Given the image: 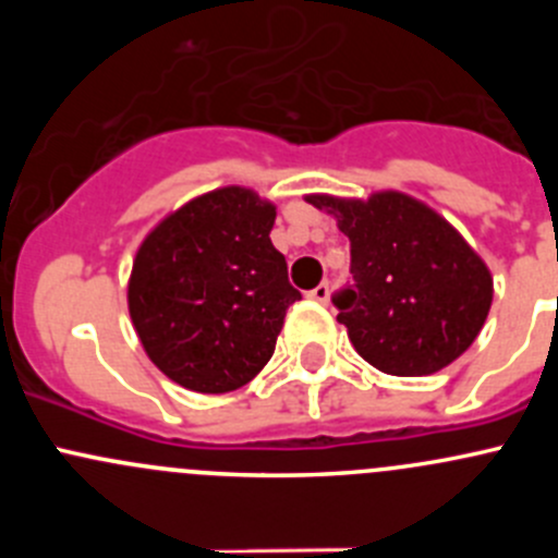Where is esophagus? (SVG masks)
Returning a JSON list of instances; mask_svg holds the SVG:
<instances>
[{"mask_svg":"<svg viewBox=\"0 0 558 558\" xmlns=\"http://www.w3.org/2000/svg\"><path fill=\"white\" fill-rule=\"evenodd\" d=\"M307 296H311V300H315V302H326V300H329V283H318L315 289L307 291Z\"/></svg>","mask_w":558,"mask_h":558,"instance_id":"1","label":"esophagus"}]
</instances>
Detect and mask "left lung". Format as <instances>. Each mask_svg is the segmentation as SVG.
I'll list each match as a JSON object with an SVG mask.
<instances>
[{
    "label": "left lung",
    "instance_id": "left-lung-1",
    "mask_svg": "<svg viewBox=\"0 0 558 558\" xmlns=\"http://www.w3.org/2000/svg\"><path fill=\"white\" fill-rule=\"evenodd\" d=\"M351 240V286L331 296L364 362L421 378L475 342L492 307L488 267L459 232L397 191L362 199L307 196Z\"/></svg>",
    "mask_w": 558,
    "mask_h": 558
}]
</instances>
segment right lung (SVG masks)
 Segmentation results:
<instances>
[{
	"label": "right lung",
	"mask_w": 558,
	"mask_h": 558,
	"mask_svg": "<svg viewBox=\"0 0 558 558\" xmlns=\"http://www.w3.org/2000/svg\"><path fill=\"white\" fill-rule=\"evenodd\" d=\"M275 207L229 185L167 216L140 245L129 315L150 362L199 393L245 386L302 300L269 232Z\"/></svg>",
	"instance_id": "1"
}]
</instances>
